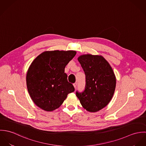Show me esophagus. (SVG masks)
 I'll list each match as a JSON object with an SVG mask.
<instances>
[{
  "label": "esophagus",
  "mask_w": 146,
  "mask_h": 146,
  "mask_svg": "<svg viewBox=\"0 0 146 146\" xmlns=\"http://www.w3.org/2000/svg\"><path fill=\"white\" fill-rule=\"evenodd\" d=\"M74 88L76 89V86H77V83H75L74 84Z\"/></svg>",
  "instance_id": "esophagus-1"
}]
</instances>
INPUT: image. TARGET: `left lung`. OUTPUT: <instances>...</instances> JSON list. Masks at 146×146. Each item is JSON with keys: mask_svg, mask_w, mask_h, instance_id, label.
Returning <instances> with one entry per match:
<instances>
[{"mask_svg": "<svg viewBox=\"0 0 146 146\" xmlns=\"http://www.w3.org/2000/svg\"><path fill=\"white\" fill-rule=\"evenodd\" d=\"M78 61L85 75V86L76 95L88 111H98L108 104L114 94L116 82L113 70L102 56L82 55Z\"/></svg>", "mask_w": 146, "mask_h": 146, "instance_id": "left-lung-1", "label": "left lung"}]
</instances>
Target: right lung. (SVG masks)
I'll return each mask as SVG.
<instances>
[{
	"instance_id": "obj_1",
	"label": "right lung",
	"mask_w": 146,
	"mask_h": 146,
	"mask_svg": "<svg viewBox=\"0 0 146 146\" xmlns=\"http://www.w3.org/2000/svg\"><path fill=\"white\" fill-rule=\"evenodd\" d=\"M76 53L74 50L44 52L30 66L26 75L27 90L40 108L53 111L61 106L68 93L74 92L64 68Z\"/></svg>"
}]
</instances>
